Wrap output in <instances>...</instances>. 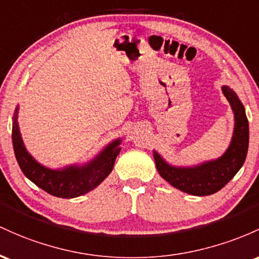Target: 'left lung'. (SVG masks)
<instances>
[{
	"mask_svg": "<svg viewBox=\"0 0 259 259\" xmlns=\"http://www.w3.org/2000/svg\"><path fill=\"white\" fill-rule=\"evenodd\" d=\"M234 112V132L230 145L218 159L193 166H175L165 160L156 150L153 152L158 172L172 187L192 196H209L220 191L239 172L248 150V121L245 106L230 87H222Z\"/></svg>",
	"mask_w": 259,
	"mask_h": 259,
	"instance_id": "8db88e82",
	"label": "left lung"
}]
</instances>
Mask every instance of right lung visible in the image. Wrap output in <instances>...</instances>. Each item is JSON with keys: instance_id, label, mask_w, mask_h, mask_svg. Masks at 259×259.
Masks as SVG:
<instances>
[{"instance_id": "obj_1", "label": "right lung", "mask_w": 259, "mask_h": 259, "mask_svg": "<svg viewBox=\"0 0 259 259\" xmlns=\"http://www.w3.org/2000/svg\"><path fill=\"white\" fill-rule=\"evenodd\" d=\"M17 105L13 116L12 142L16 159L25 176L45 192L60 198H75L97 188L114 168V164L121 150V138L109 143L91 161L82 165H68L62 168H50L37 162L28 149L18 124Z\"/></svg>"}]
</instances>
